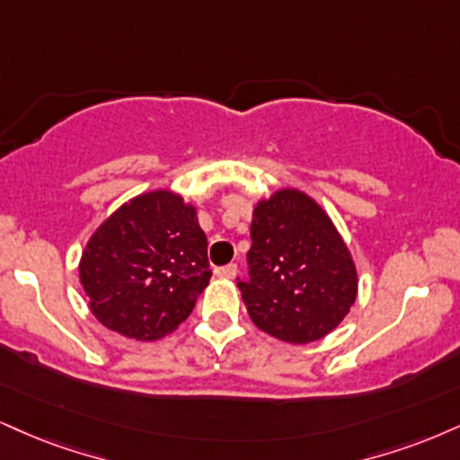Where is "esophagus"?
Returning <instances> with one entry per match:
<instances>
[{
  "instance_id": "1",
  "label": "esophagus",
  "mask_w": 460,
  "mask_h": 460,
  "mask_svg": "<svg viewBox=\"0 0 460 460\" xmlns=\"http://www.w3.org/2000/svg\"><path fill=\"white\" fill-rule=\"evenodd\" d=\"M214 274L218 276V279L231 280V279H235V276H237V265L231 263V265H225V268H216Z\"/></svg>"
}]
</instances>
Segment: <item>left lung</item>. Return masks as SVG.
I'll use <instances>...</instances> for the list:
<instances>
[{
    "mask_svg": "<svg viewBox=\"0 0 460 460\" xmlns=\"http://www.w3.org/2000/svg\"><path fill=\"white\" fill-rule=\"evenodd\" d=\"M251 237V272L237 287L252 323L293 345L339 328L356 302L359 280L328 212L297 188H279L254 203Z\"/></svg>",
    "mask_w": 460,
    "mask_h": 460,
    "instance_id": "obj_1",
    "label": "left lung"
}]
</instances>
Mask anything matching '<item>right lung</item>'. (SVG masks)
Masks as SVG:
<instances>
[{
	"mask_svg": "<svg viewBox=\"0 0 460 460\" xmlns=\"http://www.w3.org/2000/svg\"><path fill=\"white\" fill-rule=\"evenodd\" d=\"M209 279L195 203L169 188L121 203L98 225L79 261L93 317L135 341H158L180 328Z\"/></svg>",
	"mask_w": 460,
	"mask_h": 460,
	"instance_id": "right-lung-1",
	"label": "right lung"
}]
</instances>
